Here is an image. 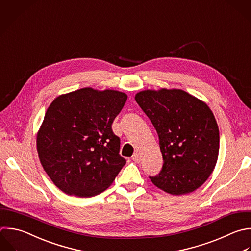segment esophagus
Returning <instances> with one entry per match:
<instances>
[{"label":"esophagus","mask_w":251,"mask_h":251,"mask_svg":"<svg viewBox=\"0 0 251 251\" xmlns=\"http://www.w3.org/2000/svg\"><path fill=\"white\" fill-rule=\"evenodd\" d=\"M132 160H133L135 163H139V162H140V155H139V154H137V153L133 154V156H132Z\"/></svg>","instance_id":"esophagus-1"}]
</instances>
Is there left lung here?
Here are the masks:
<instances>
[{
  "mask_svg": "<svg viewBox=\"0 0 251 251\" xmlns=\"http://www.w3.org/2000/svg\"><path fill=\"white\" fill-rule=\"evenodd\" d=\"M135 101L154 126L164 164L149 176L173 195L194 191L212 174L219 155L220 136L206 103L180 89L144 90Z\"/></svg>",
  "mask_w": 251,
  "mask_h": 251,
  "instance_id": "1",
  "label": "left lung"
}]
</instances>
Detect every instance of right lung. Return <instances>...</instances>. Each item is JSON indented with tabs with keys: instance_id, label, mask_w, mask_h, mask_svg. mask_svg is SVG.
<instances>
[{
	"instance_id": "add662e5",
	"label": "right lung",
	"mask_w": 251,
	"mask_h": 251,
	"mask_svg": "<svg viewBox=\"0 0 251 251\" xmlns=\"http://www.w3.org/2000/svg\"><path fill=\"white\" fill-rule=\"evenodd\" d=\"M127 95L81 88L57 97L37 133L44 171L62 191L78 197L107 189L126 165L120 137L112 130Z\"/></svg>"
}]
</instances>
